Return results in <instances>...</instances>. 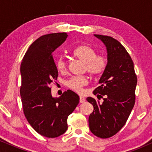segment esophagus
<instances>
[{"label": "esophagus", "instance_id": "obj_1", "mask_svg": "<svg viewBox=\"0 0 152 152\" xmlns=\"http://www.w3.org/2000/svg\"><path fill=\"white\" fill-rule=\"evenodd\" d=\"M85 102V99H84V97H83V96H80V103H83Z\"/></svg>", "mask_w": 152, "mask_h": 152}]
</instances>
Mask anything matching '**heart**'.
<instances>
[{"mask_svg": "<svg viewBox=\"0 0 152 152\" xmlns=\"http://www.w3.org/2000/svg\"><path fill=\"white\" fill-rule=\"evenodd\" d=\"M73 54L76 58L85 64L84 70L91 76H99L106 69V60L104 57L96 56L97 53L92 47L83 44L76 47ZM56 68L59 71H64L66 69V61L64 57H59L56 60ZM86 76H74L67 82V86L76 91H81V88L87 84Z\"/></svg>", "mask_w": 152, "mask_h": 152, "instance_id": "b5f03b06", "label": "heart"}]
</instances>
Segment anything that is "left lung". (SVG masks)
Instances as JSON below:
<instances>
[{"instance_id": "left-lung-1", "label": "left lung", "mask_w": 152, "mask_h": 152, "mask_svg": "<svg viewBox=\"0 0 152 152\" xmlns=\"http://www.w3.org/2000/svg\"><path fill=\"white\" fill-rule=\"evenodd\" d=\"M105 45L107 64L94 91L103 102L88 97L94 106L88 118L91 132L96 137L106 139L116 134L124 126L135 104L137 78L134 63L125 48L112 37L94 34Z\"/></svg>"}]
</instances>
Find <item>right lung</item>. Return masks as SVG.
I'll use <instances>...</instances> for the list:
<instances>
[{"instance_id":"obj_1","label":"right lung","mask_w":152,"mask_h":152,"mask_svg":"<svg viewBox=\"0 0 152 152\" xmlns=\"http://www.w3.org/2000/svg\"><path fill=\"white\" fill-rule=\"evenodd\" d=\"M67 36L66 33L41 36L29 47L20 65L24 114L36 132L48 138L65 133L68 116L79 103V96L73 91L67 90L55 98L49 87L58 75L52 53Z\"/></svg>"}]
</instances>
